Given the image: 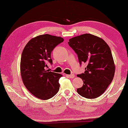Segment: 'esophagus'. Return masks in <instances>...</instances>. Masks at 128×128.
<instances>
[{"label": "esophagus", "instance_id": "obj_1", "mask_svg": "<svg viewBox=\"0 0 128 128\" xmlns=\"http://www.w3.org/2000/svg\"><path fill=\"white\" fill-rule=\"evenodd\" d=\"M68 77H69V78H74V75L73 74H69V75H68Z\"/></svg>", "mask_w": 128, "mask_h": 128}]
</instances>
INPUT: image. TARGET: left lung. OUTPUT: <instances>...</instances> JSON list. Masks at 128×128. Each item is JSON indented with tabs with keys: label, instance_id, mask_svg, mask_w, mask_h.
<instances>
[{
	"label": "left lung",
	"instance_id": "8db88e82",
	"mask_svg": "<svg viewBox=\"0 0 128 128\" xmlns=\"http://www.w3.org/2000/svg\"><path fill=\"white\" fill-rule=\"evenodd\" d=\"M68 44L78 55L80 65L84 63L87 65L84 73L78 74L83 84L77 92L86 98L98 97L114 76L115 64L110 48L102 38L90 34L73 37Z\"/></svg>",
	"mask_w": 128,
	"mask_h": 128
}]
</instances>
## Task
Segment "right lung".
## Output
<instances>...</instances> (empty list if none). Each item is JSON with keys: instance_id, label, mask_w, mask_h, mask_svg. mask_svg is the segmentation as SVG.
I'll return each mask as SVG.
<instances>
[{"instance_id": "add662e5", "label": "right lung", "mask_w": 128, "mask_h": 128, "mask_svg": "<svg viewBox=\"0 0 128 128\" xmlns=\"http://www.w3.org/2000/svg\"><path fill=\"white\" fill-rule=\"evenodd\" d=\"M64 40L60 36L41 35L30 40L22 50L20 62L22 80L26 88L35 97L48 100L58 92L59 80L62 74L46 69L52 64L50 54Z\"/></svg>"}]
</instances>
